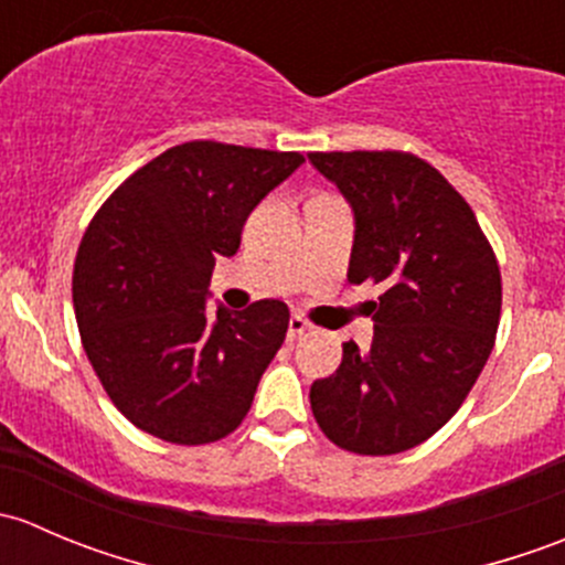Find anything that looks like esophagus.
<instances>
[{
	"instance_id": "1",
	"label": "esophagus",
	"mask_w": 565,
	"mask_h": 565,
	"mask_svg": "<svg viewBox=\"0 0 565 565\" xmlns=\"http://www.w3.org/2000/svg\"><path fill=\"white\" fill-rule=\"evenodd\" d=\"M306 330H309V322H306L303 317H300V315L289 317V330H287V339L289 341H298L300 335L306 333Z\"/></svg>"
}]
</instances>
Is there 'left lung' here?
Instances as JSON below:
<instances>
[{"label": "left lung", "instance_id": "8db88e82", "mask_svg": "<svg viewBox=\"0 0 565 565\" xmlns=\"http://www.w3.org/2000/svg\"><path fill=\"white\" fill-rule=\"evenodd\" d=\"M355 210L350 284L383 289L369 350L311 385L330 443L388 457L429 440L461 407L500 322V265L476 213L431 163L402 150L309 152Z\"/></svg>", "mask_w": 565, "mask_h": 565}]
</instances>
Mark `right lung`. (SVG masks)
I'll return each instance as SVG.
<instances>
[{
    "instance_id": "right-lung-1",
    "label": "right lung",
    "mask_w": 565,
    "mask_h": 565,
    "mask_svg": "<svg viewBox=\"0 0 565 565\" xmlns=\"http://www.w3.org/2000/svg\"><path fill=\"white\" fill-rule=\"evenodd\" d=\"M300 152L185 141L136 169L89 221L73 267L82 344L114 407L152 437L232 435L289 328L281 300L207 309L215 256Z\"/></svg>"
}]
</instances>
